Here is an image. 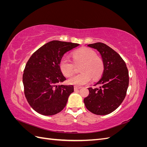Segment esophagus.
Wrapping results in <instances>:
<instances>
[{
  "label": "esophagus",
  "instance_id": "1",
  "mask_svg": "<svg viewBox=\"0 0 147 147\" xmlns=\"http://www.w3.org/2000/svg\"><path fill=\"white\" fill-rule=\"evenodd\" d=\"M81 88V87H79V86H74V90L75 91H77V90H80V89Z\"/></svg>",
  "mask_w": 147,
  "mask_h": 147
}]
</instances>
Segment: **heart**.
I'll return each instance as SVG.
<instances>
[{"label":"heart","mask_w":147,"mask_h":147,"mask_svg":"<svg viewBox=\"0 0 147 147\" xmlns=\"http://www.w3.org/2000/svg\"><path fill=\"white\" fill-rule=\"evenodd\" d=\"M72 57L75 65L82 64L80 69L81 74L69 79L68 83L75 86H82L90 83L92 78L98 79L103 72L102 60L96 56V53L91 49L83 47L73 53ZM59 69L64 76L69 77L74 73V65L70 61L63 58L60 61Z\"/></svg>","instance_id":"obj_1"}]
</instances>
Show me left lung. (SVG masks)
Instances as JSON below:
<instances>
[{
    "label": "left lung",
    "instance_id": "1",
    "mask_svg": "<svg viewBox=\"0 0 147 147\" xmlns=\"http://www.w3.org/2000/svg\"><path fill=\"white\" fill-rule=\"evenodd\" d=\"M87 46L99 53L104 72L96 84L99 87L88 88L90 93L84 99V104L92 113L108 115L116 110L125 98L129 85L128 70L121 57L105 44L98 42Z\"/></svg>",
    "mask_w": 147,
    "mask_h": 147
}]
</instances>
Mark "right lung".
Instances as JSON below:
<instances>
[{
	"instance_id": "obj_1",
	"label": "right lung",
	"mask_w": 147,
	"mask_h": 147,
	"mask_svg": "<svg viewBox=\"0 0 147 147\" xmlns=\"http://www.w3.org/2000/svg\"><path fill=\"white\" fill-rule=\"evenodd\" d=\"M78 45L53 40L30 56L24 70L23 83L26 98L35 112L50 116L65 107L74 88L73 85L60 84L66 78L59 69V63L66 52Z\"/></svg>"
}]
</instances>
